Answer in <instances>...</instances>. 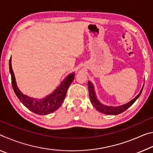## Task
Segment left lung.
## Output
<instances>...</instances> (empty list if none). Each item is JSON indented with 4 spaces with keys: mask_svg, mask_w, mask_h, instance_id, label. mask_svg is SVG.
Returning a JSON list of instances; mask_svg holds the SVG:
<instances>
[{
    "mask_svg": "<svg viewBox=\"0 0 153 153\" xmlns=\"http://www.w3.org/2000/svg\"><path fill=\"white\" fill-rule=\"evenodd\" d=\"M88 86L90 99V101H91V103L93 105V107H95L96 109L99 111V112L106 114V115H118V114L123 113V111H125L126 110L128 109L129 107H131V106L135 102L136 100L138 99V97H140V95L141 94L142 90H143V87H144L142 86L139 94L137 95L133 100H131V101L126 103L125 105L118 106V107H111V106H107V105H102V103H100L99 102V100L97 99V96H96V94H95L94 86H93L92 82L88 81Z\"/></svg>",
    "mask_w": 153,
    "mask_h": 153,
    "instance_id": "obj_1",
    "label": "left lung"
}]
</instances>
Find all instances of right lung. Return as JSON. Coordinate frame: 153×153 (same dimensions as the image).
I'll return each instance as SVG.
<instances>
[{
	"instance_id": "right-lung-1",
	"label": "right lung",
	"mask_w": 153,
	"mask_h": 153,
	"mask_svg": "<svg viewBox=\"0 0 153 153\" xmlns=\"http://www.w3.org/2000/svg\"><path fill=\"white\" fill-rule=\"evenodd\" d=\"M9 71L11 76V83L15 94L25 107L33 113L40 115H48L61 107L66 97L67 91L75 77V74H69L55 91L43 98H34L23 94L17 87L15 75L11 66V56L9 59Z\"/></svg>"
}]
</instances>
